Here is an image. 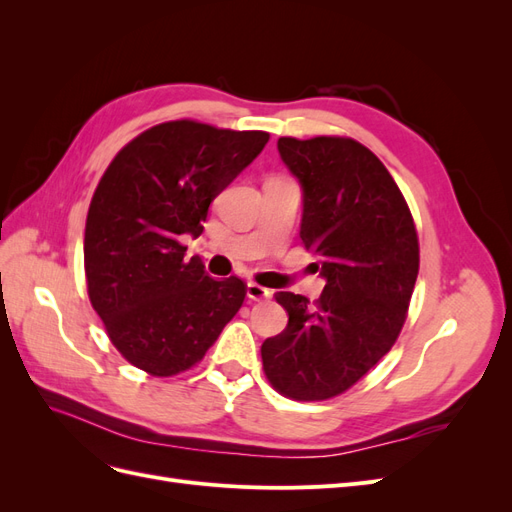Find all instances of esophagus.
Instances as JSON below:
<instances>
[{
    "mask_svg": "<svg viewBox=\"0 0 512 512\" xmlns=\"http://www.w3.org/2000/svg\"><path fill=\"white\" fill-rule=\"evenodd\" d=\"M245 294H247V299H252V301H265V299L271 297V290L262 288V286L254 284V282H247Z\"/></svg>",
    "mask_w": 512,
    "mask_h": 512,
    "instance_id": "obj_1",
    "label": "esophagus"
}]
</instances>
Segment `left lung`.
<instances>
[{"mask_svg":"<svg viewBox=\"0 0 512 512\" xmlns=\"http://www.w3.org/2000/svg\"><path fill=\"white\" fill-rule=\"evenodd\" d=\"M303 192L301 241L318 258L316 303L277 292L286 329L260 348L265 374L290 399H329L361 380L404 327L418 275L410 209L384 164L352 138H280Z\"/></svg>","mask_w":512,"mask_h":512,"instance_id":"left-lung-1","label":"left lung"}]
</instances>
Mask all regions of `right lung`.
<instances>
[{
	"label": "right lung",
	"mask_w": 512,
	"mask_h": 512,
	"mask_svg": "<svg viewBox=\"0 0 512 512\" xmlns=\"http://www.w3.org/2000/svg\"><path fill=\"white\" fill-rule=\"evenodd\" d=\"M269 143L267 132L218 130L190 119L153 126L123 147L100 179L85 226L91 305L115 348L151 376L203 359L239 312L245 284L185 262L209 205Z\"/></svg>",
	"instance_id": "obj_1"
}]
</instances>
